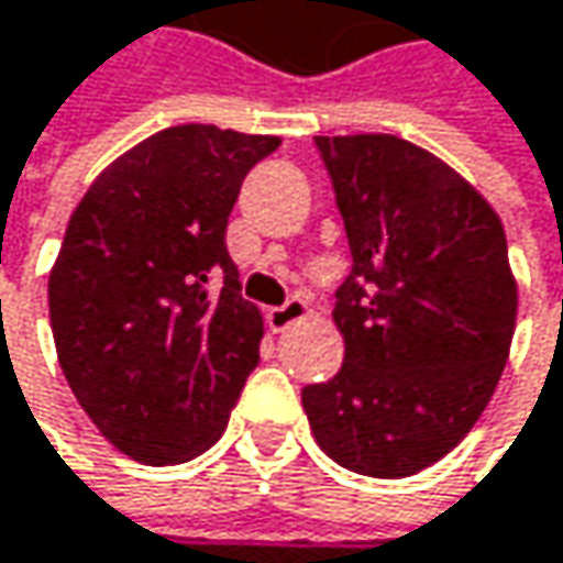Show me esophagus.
I'll return each instance as SVG.
<instances>
[{
    "label": "esophagus",
    "instance_id": "1",
    "mask_svg": "<svg viewBox=\"0 0 563 563\" xmlns=\"http://www.w3.org/2000/svg\"><path fill=\"white\" fill-rule=\"evenodd\" d=\"M307 313H310L307 300H303V297H290L284 307L266 310V323H269V330H273V333H284V330H290L294 323H300Z\"/></svg>",
    "mask_w": 563,
    "mask_h": 563
}]
</instances>
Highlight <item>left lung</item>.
Here are the masks:
<instances>
[{
    "mask_svg": "<svg viewBox=\"0 0 563 563\" xmlns=\"http://www.w3.org/2000/svg\"><path fill=\"white\" fill-rule=\"evenodd\" d=\"M353 250L333 320L346 356L303 386L320 449L350 472L409 478L485 412L515 336L508 240L485 197L393 134L313 137Z\"/></svg>",
    "mask_w": 563,
    "mask_h": 563,
    "instance_id": "1",
    "label": "left lung"
}]
</instances>
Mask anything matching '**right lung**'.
<instances>
[{
  "label": "right lung",
  "instance_id": "right-lung-1",
  "mask_svg": "<svg viewBox=\"0 0 563 563\" xmlns=\"http://www.w3.org/2000/svg\"><path fill=\"white\" fill-rule=\"evenodd\" d=\"M279 137L164 128L75 207L48 276L62 373L124 455L174 465L227 429L260 363L263 320L240 297L227 217Z\"/></svg>",
  "mask_w": 563,
  "mask_h": 563
}]
</instances>
